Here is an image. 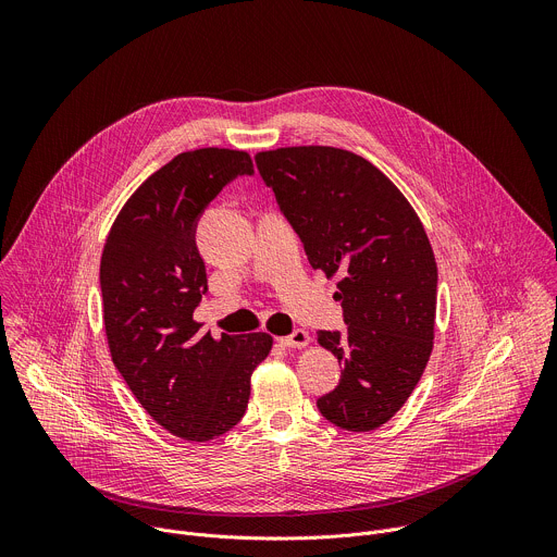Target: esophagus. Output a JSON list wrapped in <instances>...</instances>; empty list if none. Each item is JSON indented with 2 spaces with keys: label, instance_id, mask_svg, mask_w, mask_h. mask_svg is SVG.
I'll list each match as a JSON object with an SVG mask.
<instances>
[{
  "label": "esophagus",
  "instance_id": "34e87169",
  "mask_svg": "<svg viewBox=\"0 0 557 557\" xmlns=\"http://www.w3.org/2000/svg\"><path fill=\"white\" fill-rule=\"evenodd\" d=\"M277 342H280V346H284V348H304V346L310 344V335H308L306 331H295V333H290L288 337H280Z\"/></svg>",
  "mask_w": 557,
  "mask_h": 557
}]
</instances>
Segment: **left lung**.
Instances as JSON below:
<instances>
[{
    "mask_svg": "<svg viewBox=\"0 0 557 557\" xmlns=\"http://www.w3.org/2000/svg\"><path fill=\"white\" fill-rule=\"evenodd\" d=\"M312 269L339 275L348 333L317 342L339 363V385L317 408L342 430L372 432L404 408L434 346L436 260L428 233L396 185L366 158L326 145L258 151Z\"/></svg>",
    "mask_w": 557,
    "mask_h": 557,
    "instance_id": "left-lung-1",
    "label": "left lung"
}]
</instances>
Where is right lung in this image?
Listing matches in <instances>:
<instances>
[{"instance_id": "1", "label": "right lung", "mask_w": 557, "mask_h": 557, "mask_svg": "<svg viewBox=\"0 0 557 557\" xmlns=\"http://www.w3.org/2000/svg\"><path fill=\"white\" fill-rule=\"evenodd\" d=\"M253 174L247 151L202 147L153 172L119 211L101 256L103 326L112 361L147 414L174 436L205 443L240 423L267 333H200L207 293L196 247L205 207Z\"/></svg>"}]
</instances>
